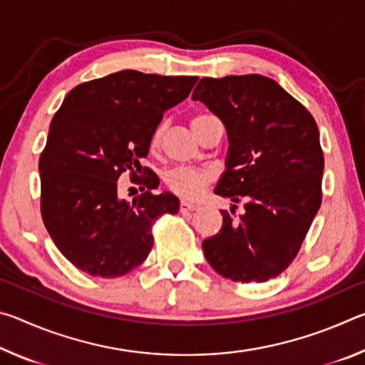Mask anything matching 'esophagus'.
<instances>
[{
	"label": "esophagus",
	"instance_id": "1",
	"mask_svg": "<svg viewBox=\"0 0 365 365\" xmlns=\"http://www.w3.org/2000/svg\"><path fill=\"white\" fill-rule=\"evenodd\" d=\"M196 209H197V206H196V205H191V202H187V201H182V202H180V212H182V214L196 211Z\"/></svg>",
	"mask_w": 365,
	"mask_h": 365
}]
</instances>
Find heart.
I'll list each match as a JSON object with an SVG mask.
<instances>
[{"label":"heart","mask_w":365,"mask_h":365,"mask_svg":"<svg viewBox=\"0 0 365 365\" xmlns=\"http://www.w3.org/2000/svg\"><path fill=\"white\" fill-rule=\"evenodd\" d=\"M211 119L212 117L206 114H197L191 119V128H193L197 138L201 137L202 128H205L206 123ZM163 135L164 125L160 123V125L154 128V132L151 135V151L159 150L160 143H163ZM164 182L165 187H168L174 195L183 197V200H195V197L200 196L207 185L212 182V174L209 170L195 168H175L164 175Z\"/></svg>","instance_id":"1"}]
</instances>
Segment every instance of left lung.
Segmentation results:
<instances>
[{
  "mask_svg": "<svg viewBox=\"0 0 365 365\" xmlns=\"http://www.w3.org/2000/svg\"><path fill=\"white\" fill-rule=\"evenodd\" d=\"M191 98L205 103L228 135L215 195L245 202L238 219L220 211L224 225L202 242V251L225 279L267 282L293 262L322 202L317 123L275 80L259 73L205 77Z\"/></svg>",
  "mask_w": 365,
  "mask_h": 365,
  "instance_id": "1",
  "label": "left lung"
}]
</instances>
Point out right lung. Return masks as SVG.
<instances>
[{
    "label": "right lung",
    "mask_w": 365,
    "mask_h": 365,
    "mask_svg": "<svg viewBox=\"0 0 365 365\" xmlns=\"http://www.w3.org/2000/svg\"><path fill=\"white\" fill-rule=\"evenodd\" d=\"M196 80L120 71L77 85L54 114L38 163L41 217L58 250L85 274L132 272L153 248L154 222L178 212L177 196L153 193L159 178L140 160L165 110ZM122 173L140 185L132 202L121 197Z\"/></svg>",
    "instance_id": "add662e5"
}]
</instances>
